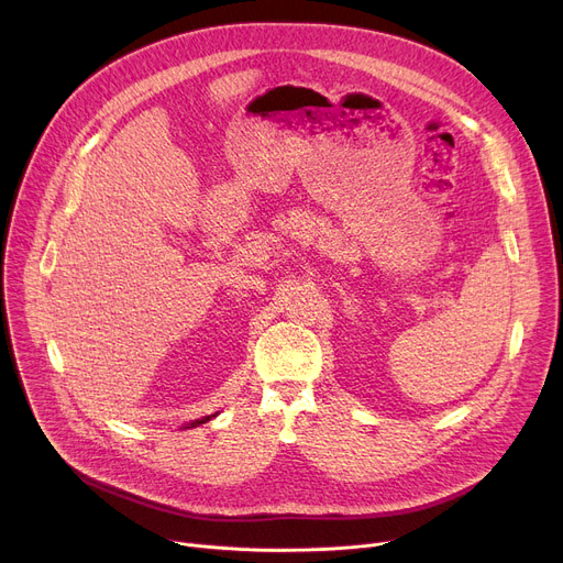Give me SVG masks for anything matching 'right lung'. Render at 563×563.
<instances>
[{
	"instance_id": "add662e5",
	"label": "right lung",
	"mask_w": 563,
	"mask_h": 563,
	"mask_svg": "<svg viewBox=\"0 0 563 563\" xmlns=\"http://www.w3.org/2000/svg\"><path fill=\"white\" fill-rule=\"evenodd\" d=\"M207 420H210V416L202 418V420H196V422H191V427H196V424H202V422H207Z\"/></svg>"
}]
</instances>
